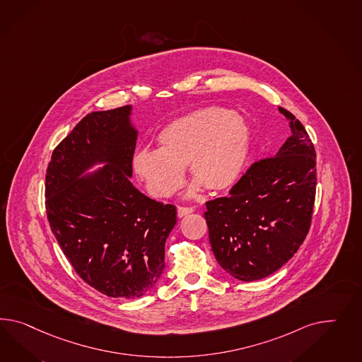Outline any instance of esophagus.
I'll return each mask as SVG.
<instances>
[{"label": "esophagus", "instance_id": "1", "mask_svg": "<svg viewBox=\"0 0 362 362\" xmlns=\"http://www.w3.org/2000/svg\"><path fill=\"white\" fill-rule=\"evenodd\" d=\"M194 212V208L189 206H177V216L179 217H185V216L189 215Z\"/></svg>", "mask_w": 362, "mask_h": 362}]
</instances>
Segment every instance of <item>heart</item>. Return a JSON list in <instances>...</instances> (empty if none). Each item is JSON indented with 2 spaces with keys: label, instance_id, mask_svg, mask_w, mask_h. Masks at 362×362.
I'll list each match as a JSON object with an SVG mask.
<instances>
[{
  "label": "heart",
  "instance_id": "b5f03b06",
  "mask_svg": "<svg viewBox=\"0 0 362 362\" xmlns=\"http://www.w3.org/2000/svg\"><path fill=\"white\" fill-rule=\"evenodd\" d=\"M156 142L158 150H138L133 168L150 195L166 199L183 186L186 166L195 179L189 194L233 186L247 162L252 133L233 109L211 105L167 124Z\"/></svg>",
  "mask_w": 362,
  "mask_h": 362
}]
</instances>
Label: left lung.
Here are the masks:
<instances>
[{
  "label": "left lung",
  "mask_w": 362,
  "mask_h": 362,
  "mask_svg": "<svg viewBox=\"0 0 362 362\" xmlns=\"http://www.w3.org/2000/svg\"><path fill=\"white\" fill-rule=\"evenodd\" d=\"M291 127L274 156L255 160L229 195L206 202L209 244L217 262L240 281L253 282L293 257L313 220L316 154L303 124L279 107Z\"/></svg>",
  "instance_id": "1"
}]
</instances>
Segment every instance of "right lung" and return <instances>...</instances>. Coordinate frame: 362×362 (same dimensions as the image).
Returning a JSON list of instances; mask_svg holds the SVG:
<instances>
[{
    "mask_svg": "<svg viewBox=\"0 0 362 362\" xmlns=\"http://www.w3.org/2000/svg\"><path fill=\"white\" fill-rule=\"evenodd\" d=\"M130 107L92 112L54 148L45 183L51 232L78 276L110 298L136 299L165 269L176 208L130 183L137 132ZM96 161L95 176L78 175Z\"/></svg>",
    "mask_w": 362,
    "mask_h": 362,
    "instance_id": "right-lung-1",
    "label": "right lung"
}]
</instances>
